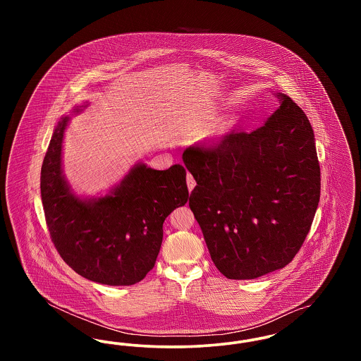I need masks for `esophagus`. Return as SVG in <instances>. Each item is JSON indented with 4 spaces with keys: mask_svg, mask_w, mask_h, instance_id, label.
<instances>
[{
    "mask_svg": "<svg viewBox=\"0 0 361 361\" xmlns=\"http://www.w3.org/2000/svg\"><path fill=\"white\" fill-rule=\"evenodd\" d=\"M187 185H188L189 192L195 188V185H196V181H195V178H193V176L190 173L187 174Z\"/></svg>",
    "mask_w": 361,
    "mask_h": 361,
    "instance_id": "obj_1",
    "label": "esophagus"
}]
</instances>
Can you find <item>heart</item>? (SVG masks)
I'll return each instance as SVG.
<instances>
[{
	"label": "heart",
	"mask_w": 361,
	"mask_h": 361,
	"mask_svg": "<svg viewBox=\"0 0 361 361\" xmlns=\"http://www.w3.org/2000/svg\"><path fill=\"white\" fill-rule=\"evenodd\" d=\"M235 124H237V121H235V119H227V121H224V123L219 126V128L212 134L211 139H212V140H215V139L222 137V135L226 134L227 131H230Z\"/></svg>",
	"instance_id": "obj_1"
}]
</instances>
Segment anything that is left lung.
Instances as JSON below:
<instances>
[{"mask_svg": "<svg viewBox=\"0 0 361 361\" xmlns=\"http://www.w3.org/2000/svg\"><path fill=\"white\" fill-rule=\"evenodd\" d=\"M275 96L279 106L257 130L183 154L197 183L189 207L227 279H257L290 264L319 203L312 127L287 94Z\"/></svg>", "mask_w": 361, "mask_h": 361, "instance_id": "obj_1", "label": "left lung"}]
</instances>
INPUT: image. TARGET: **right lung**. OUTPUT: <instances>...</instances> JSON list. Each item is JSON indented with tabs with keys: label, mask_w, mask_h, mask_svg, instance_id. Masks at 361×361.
I'll return each mask as SVG.
<instances>
[{
	"label": "right lung",
	"mask_w": 361,
	"mask_h": 361,
	"mask_svg": "<svg viewBox=\"0 0 361 361\" xmlns=\"http://www.w3.org/2000/svg\"><path fill=\"white\" fill-rule=\"evenodd\" d=\"M89 105H75L80 114ZM70 116L58 121L42 165L40 192L52 242L73 271L106 286H133L153 269L162 224L188 202L181 165L155 171L135 164L104 196H80L65 177L62 149Z\"/></svg>",
	"instance_id": "right-lung-1"
}]
</instances>
